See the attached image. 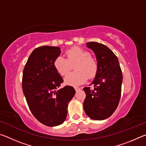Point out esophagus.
Wrapping results in <instances>:
<instances>
[{"mask_svg": "<svg viewBox=\"0 0 146 146\" xmlns=\"http://www.w3.org/2000/svg\"><path fill=\"white\" fill-rule=\"evenodd\" d=\"M75 90L76 91H78L80 90V88H78V87H75Z\"/></svg>", "mask_w": 146, "mask_h": 146, "instance_id": "esophagus-1", "label": "esophagus"}]
</instances>
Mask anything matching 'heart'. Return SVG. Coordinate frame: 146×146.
Here are the masks:
<instances>
[{
	"label": "heart",
	"instance_id": "1",
	"mask_svg": "<svg viewBox=\"0 0 146 146\" xmlns=\"http://www.w3.org/2000/svg\"><path fill=\"white\" fill-rule=\"evenodd\" d=\"M67 58L58 56L54 61V68L60 75L64 76L70 71L71 64L76 62L75 66L76 71L69 73L64 78L66 84L79 86L95 76L97 71V60L88 51L78 47H73L66 52Z\"/></svg>",
	"mask_w": 146,
	"mask_h": 146
}]
</instances>
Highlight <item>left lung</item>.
Masks as SVG:
<instances>
[{"label": "left lung", "instance_id": "1", "mask_svg": "<svg viewBox=\"0 0 146 146\" xmlns=\"http://www.w3.org/2000/svg\"><path fill=\"white\" fill-rule=\"evenodd\" d=\"M86 45L95 53L98 68L90 84L93 89L83 88L86 95L84 110L93 120H105L114 113L119 103L122 70L117 56L107 46L96 42H88Z\"/></svg>", "mask_w": 146, "mask_h": 146}]
</instances>
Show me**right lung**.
Returning <instances> with one entry per match:
<instances>
[{
    "instance_id": "right-lung-1",
    "label": "right lung",
    "mask_w": 146,
    "mask_h": 146,
    "mask_svg": "<svg viewBox=\"0 0 146 146\" xmlns=\"http://www.w3.org/2000/svg\"><path fill=\"white\" fill-rule=\"evenodd\" d=\"M58 47L44 46L32 51L23 70V90L32 114L49 127L66 120L69 102L75 94L72 86L59 88L63 78L54 68Z\"/></svg>"
}]
</instances>
